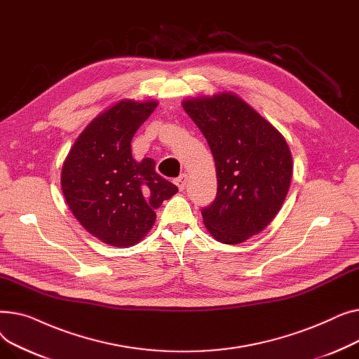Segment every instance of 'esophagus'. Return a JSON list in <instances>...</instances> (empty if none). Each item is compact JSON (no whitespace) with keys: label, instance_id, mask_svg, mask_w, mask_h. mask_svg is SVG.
<instances>
[{"label":"esophagus","instance_id":"34e87169","mask_svg":"<svg viewBox=\"0 0 359 359\" xmlns=\"http://www.w3.org/2000/svg\"><path fill=\"white\" fill-rule=\"evenodd\" d=\"M175 183H176V186L179 187V191H184L186 183H187V176H186V175H182L180 177H177V179L175 180Z\"/></svg>","mask_w":359,"mask_h":359}]
</instances>
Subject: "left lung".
<instances>
[{
	"instance_id": "left-lung-1",
	"label": "left lung",
	"mask_w": 359,
	"mask_h": 359,
	"mask_svg": "<svg viewBox=\"0 0 359 359\" xmlns=\"http://www.w3.org/2000/svg\"><path fill=\"white\" fill-rule=\"evenodd\" d=\"M208 141L217 198L202 210L210 234L238 244L265 230L284 203L292 157L280 132L237 94L224 91L182 103Z\"/></svg>"
}]
</instances>
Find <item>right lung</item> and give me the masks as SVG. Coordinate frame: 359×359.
<instances>
[{
  "instance_id": "1",
  "label": "right lung",
  "mask_w": 359,
  "mask_h": 359,
  "mask_svg": "<svg viewBox=\"0 0 359 359\" xmlns=\"http://www.w3.org/2000/svg\"><path fill=\"white\" fill-rule=\"evenodd\" d=\"M156 100H121L94 118L71 147L61 186L74 217L106 244L129 248L153 229L156 210L177 186L151 158L132 157L130 141L157 107Z\"/></svg>"
}]
</instances>
